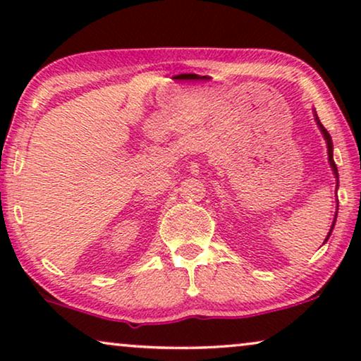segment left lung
Listing matches in <instances>:
<instances>
[{
  "label": "left lung",
  "mask_w": 361,
  "mask_h": 361,
  "mask_svg": "<svg viewBox=\"0 0 361 361\" xmlns=\"http://www.w3.org/2000/svg\"><path fill=\"white\" fill-rule=\"evenodd\" d=\"M315 120H317V125L320 126V130H322V133H324V137H325V141H327V149H329V161H330V166H332V169H334V172H335V176H337V166H335V162H334V157H332V137H330L329 131L325 130V128L322 126V123L319 121V118H315ZM337 177H338V176H337ZM335 219H337V215H335ZM334 225H335V220H334V224H332V228H330V231H329L327 238H329V236H330V233H332V230H334ZM327 238H325V241H327Z\"/></svg>",
  "instance_id": "8db88e82"
}]
</instances>
